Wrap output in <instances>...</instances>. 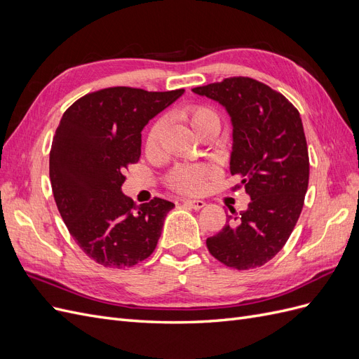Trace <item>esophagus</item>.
Wrapping results in <instances>:
<instances>
[{
	"label": "esophagus",
	"mask_w": 359,
	"mask_h": 359,
	"mask_svg": "<svg viewBox=\"0 0 359 359\" xmlns=\"http://www.w3.org/2000/svg\"><path fill=\"white\" fill-rule=\"evenodd\" d=\"M184 205L187 206V208H190V210H202L203 206H205V202L203 201H191V199H187V201H184Z\"/></svg>",
	"instance_id": "1"
}]
</instances>
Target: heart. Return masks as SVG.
I'll list each match as a JSON object with an SVG mask.
<instances>
[{"label":"heart","instance_id":"heart-1","mask_svg":"<svg viewBox=\"0 0 359 359\" xmlns=\"http://www.w3.org/2000/svg\"><path fill=\"white\" fill-rule=\"evenodd\" d=\"M184 116H186L191 127L196 130H201L203 126L215 123L219 124V118H217L215 112L211 111L210 107L205 106H190L184 111ZM163 126H165V121L163 119H158V121L154 123V126L151 127L148 137H147V147L149 149H156L158 142H160V136L163 132ZM211 173V168L208 166H189V165H181L177 166L172 170L169 175V182L170 186L184 193H199L203 189V181Z\"/></svg>","mask_w":359,"mask_h":359}]
</instances>
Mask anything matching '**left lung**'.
Listing matches in <instances>:
<instances>
[{
    "mask_svg": "<svg viewBox=\"0 0 359 359\" xmlns=\"http://www.w3.org/2000/svg\"><path fill=\"white\" fill-rule=\"evenodd\" d=\"M191 91L220 103L229 114L231 173L252 199L245 211L229 215L206 247L226 266H262L289 240L309 187V149L299 112L283 94L243 76Z\"/></svg>",
    "mask_w": 359,
    "mask_h": 359,
    "instance_id": "8db88e82",
    "label": "left lung"
}]
</instances>
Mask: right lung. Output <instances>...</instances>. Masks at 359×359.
<instances>
[{"label": "right lung", "mask_w": 359, "mask_h": 359, "mask_svg": "<svg viewBox=\"0 0 359 359\" xmlns=\"http://www.w3.org/2000/svg\"><path fill=\"white\" fill-rule=\"evenodd\" d=\"M182 94L114 86L64 112L49 156L52 191L73 240L94 262L126 268L154 252L175 205L160 198L136 205L121 186L140 157L144 127Z\"/></svg>", "instance_id": "obj_1"}]
</instances>
